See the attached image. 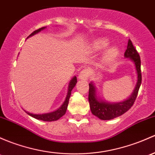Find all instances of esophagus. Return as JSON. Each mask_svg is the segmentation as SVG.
<instances>
[{"label":"esophagus","mask_w":155,"mask_h":155,"mask_svg":"<svg viewBox=\"0 0 155 155\" xmlns=\"http://www.w3.org/2000/svg\"><path fill=\"white\" fill-rule=\"evenodd\" d=\"M88 71H87V69H84L81 71L80 73L79 74L78 78H79L80 80H87V78H88Z\"/></svg>","instance_id":"34e87169"}]
</instances>
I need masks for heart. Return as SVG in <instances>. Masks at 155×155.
Returning a JSON list of instances; mask_svg holds the SVG:
<instances>
[{
  "label": "heart",
  "instance_id": "1",
  "mask_svg": "<svg viewBox=\"0 0 155 155\" xmlns=\"http://www.w3.org/2000/svg\"><path fill=\"white\" fill-rule=\"evenodd\" d=\"M109 41L105 38H97L93 44V48L95 50H101L109 45ZM119 54V50L116 47H110L105 50L103 56L104 63H109L114 61Z\"/></svg>",
  "mask_w": 155,
  "mask_h": 155
}]
</instances>
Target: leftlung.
Wrapping results in <instances>:
<instances>
[{
    "label": "left lung",
    "mask_w": 155,
    "mask_h": 155,
    "mask_svg": "<svg viewBox=\"0 0 155 155\" xmlns=\"http://www.w3.org/2000/svg\"><path fill=\"white\" fill-rule=\"evenodd\" d=\"M124 57L134 63L135 66V70H136L137 76L134 89L132 94L128 99L119 102H110L106 100H103L97 94V87L94 82L89 83L88 100L89 103H90L91 113L100 120H112V119L123 115L131 108L137 97L138 91H139L141 82H142L140 71L141 62L139 54L135 50L134 47L133 46L131 40H128V45H127V49L125 52Z\"/></svg>",
    "instance_id": "left-lung-1"
}]
</instances>
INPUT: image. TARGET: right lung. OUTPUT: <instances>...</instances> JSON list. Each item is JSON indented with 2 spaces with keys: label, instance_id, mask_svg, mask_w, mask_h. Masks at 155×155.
<instances>
[{
  "label": "right lung",
  "instance_id": "1",
  "mask_svg": "<svg viewBox=\"0 0 155 155\" xmlns=\"http://www.w3.org/2000/svg\"><path fill=\"white\" fill-rule=\"evenodd\" d=\"M45 29H46V27H41V28L38 29V30H35L32 33H31L27 38H30V37L32 36V35H35V34L40 32L41 30H44ZM77 83V79H76V76H73V77L71 79V80L70 81L69 84H68V93H67L66 98H65V100L63 102L62 105H61V107H58V109L54 111L50 112V113H45V114H32L30 113V112L25 110L26 113L27 114H29L30 116L34 117V118L37 119V120H42V121H47V122H51V121H56V120H58V119L61 118V117L64 116L66 113L67 108H68V103H69V99L71 97V91H72L73 88L75 87L76 84Z\"/></svg>",
  "mask_w": 155,
  "mask_h": 155
}]
</instances>
